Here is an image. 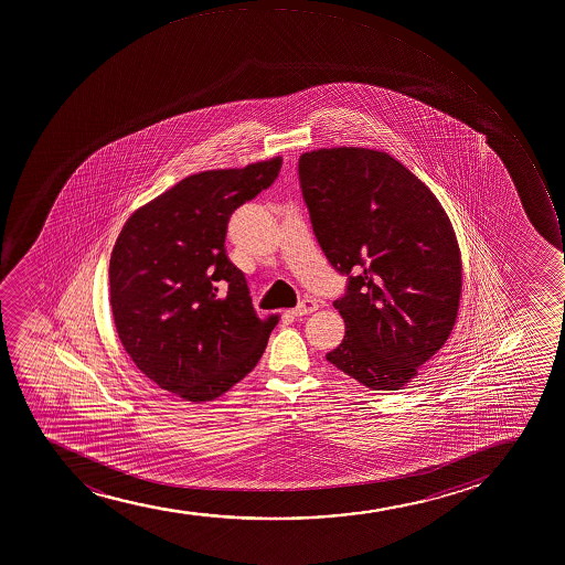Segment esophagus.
I'll return each mask as SVG.
<instances>
[{
	"instance_id": "obj_1",
	"label": "esophagus",
	"mask_w": 565,
	"mask_h": 565,
	"mask_svg": "<svg viewBox=\"0 0 565 565\" xmlns=\"http://www.w3.org/2000/svg\"><path fill=\"white\" fill-rule=\"evenodd\" d=\"M319 305L318 300H313V298H305L297 308H292L291 316L295 318H302V316H308V313H313V311L318 310Z\"/></svg>"
}]
</instances>
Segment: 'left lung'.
Listing matches in <instances>:
<instances>
[{
  "label": "left lung",
  "mask_w": 565,
  "mask_h": 565,
  "mask_svg": "<svg viewBox=\"0 0 565 565\" xmlns=\"http://www.w3.org/2000/svg\"><path fill=\"white\" fill-rule=\"evenodd\" d=\"M319 246L348 291L345 337L327 361L372 391H398L457 323L462 259L436 195L387 152L321 148L298 159Z\"/></svg>",
  "instance_id": "1"
}]
</instances>
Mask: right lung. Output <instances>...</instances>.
Returning a JSON list of instances; mask_svg holds the SVG:
<instances>
[{"instance_id": "obj_1", "label": "right lung", "mask_w": 565, "mask_h": 565, "mask_svg": "<svg viewBox=\"0 0 565 565\" xmlns=\"http://www.w3.org/2000/svg\"><path fill=\"white\" fill-rule=\"evenodd\" d=\"M281 158L180 180L135 210L108 265L116 332L159 388L210 402L259 362L278 316L257 318L225 254L231 214L273 184Z\"/></svg>"}]
</instances>
